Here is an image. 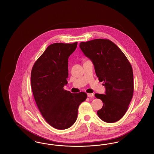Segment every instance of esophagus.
I'll return each mask as SVG.
<instances>
[{"instance_id": "1", "label": "esophagus", "mask_w": 154, "mask_h": 154, "mask_svg": "<svg viewBox=\"0 0 154 154\" xmlns=\"http://www.w3.org/2000/svg\"><path fill=\"white\" fill-rule=\"evenodd\" d=\"M87 96H88V97H93L94 96V94H88Z\"/></svg>"}]
</instances>
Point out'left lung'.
Returning a JSON list of instances; mask_svg holds the SVG:
<instances>
[{
	"label": "left lung",
	"mask_w": 154,
	"mask_h": 154,
	"mask_svg": "<svg viewBox=\"0 0 154 154\" xmlns=\"http://www.w3.org/2000/svg\"><path fill=\"white\" fill-rule=\"evenodd\" d=\"M80 48L92 62L99 81L104 83L105 94H95L103 103L97 116L107 123L117 122L124 116L133 97L132 66L117 45L108 39L81 42Z\"/></svg>",
	"instance_id": "left-lung-1"
}]
</instances>
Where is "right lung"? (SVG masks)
<instances>
[{
    "label": "right lung",
    "mask_w": 154,
    "mask_h": 154,
    "mask_svg": "<svg viewBox=\"0 0 154 154\" xmlns=\"http://www.w3.org/2000/svg\"><path fill=\"white\" fill-rule=\"evenodd\" d=\"M72 44L50 45L36 61L31 72V87L38 109L46 122L63 130L71 127L87 94L65 90L67 84L68 58L77 48Z\"/></svg>",
    "instance_id": "obj_1"
}]
</instances>
